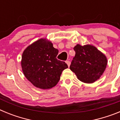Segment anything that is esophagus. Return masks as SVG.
<instances>
[{
	"mask_svg": "<svg viewBox=\"0 0 120 120\" xmlns=\"http://www.w3.org/2000/svg\"><path fill=\"white\" fill-rule=\"evenodd\" d=\"M66 63L68 65V66L69 67L70 65V61H68H68H66Z\"/></svg>",
	"mask_w": 120,
	"mask_h": 120,
	"instance_id": "obj_1",
	"label": "esophagus"
}]
</instances>
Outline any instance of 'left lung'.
<instances>
[{"label":"left lung","instance_id":"8db88e82","mask_svg":"<svg viewBox=\"0 0 120 120\" xmlns=\"http://www.w3.org/2000/svg\"><path fill=\"white\" fill-rule=\"evenodd\" d=\"M75 56L70 68L77 78L84 83H91L100 77L107 65V58L96 47L91 45L74 47Z\"/></svg>","mask_w":120,"mask_h":120}]
</instances>
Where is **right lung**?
Returning a JSON list of instances; mask_svg holds the SVG:
<instances>
[{"label": "right lung", "instance_id": "right-lung-1", "mask_svg": "<svg viewBox=\"0 0 120 120\" xmlns=\"http://www.w3.org/2000/svg\"><path fill=\"white\" fill-rule=\"evenodd\" d=\"M58 52L45 39L35 41L24 50L21 62L22 70L35 86L45 90L58 83L62 71L68 68L65 62L56 59Z\"/></svg>", "mask_w": 120, "mask_h": 120}]
</instances>
